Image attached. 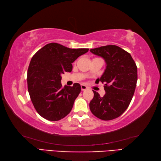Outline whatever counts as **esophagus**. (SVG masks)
<instances>
[{
	"instance_id": "esophagus-1",
	"label": "esophagus",
	"mask_w": 161,
	"mask_h": 161,
	"mask_svg": "<svg viewBox=\"0 0 161 161\" xmlns=\"http://www.w3.org/2000/svg\"><path fill=\"white\" fill-rule=\"evenodd\" d=\"M87 89H88V87H87L86 85H84V84H81V91H85Z\"/></svg>"
}]
</instances>
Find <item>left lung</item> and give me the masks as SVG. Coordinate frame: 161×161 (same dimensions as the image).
<instances>
[{
    "instance_id": "8db88e82",
    "label": "left lung",
    "mask_w": 161,
    "mask_h": 161,
    "mask_svg": "<svg viewBox=\"0 0 161 161\" xmlns=\"http://www.w3.org/2000/svg\"><path fill=\"white\" fill-rule=\"evenodd\" d=\"M90 52L104 59V72L96 83H104L106 94L101 97L93 91L89 108L95 116L103 121L118 118L129 107L138 80L137 67L130 54L116 45L91 49Z\"/></svg>"
}]
</instances>
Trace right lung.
I'll use <instances>...</instances> for the list:
<instances>
[{"instance_id": "obj_1", "label": "right lung", "mask_w": 161, "mask_h": 161, "mask_svg": "<svg viewBox=\"0 0 161 161\" xmlns=\"http://www.w3.org/2000/svg\"><path fill=\"white\" fill-rule=\"evenodd\" d=\"M87 48L71 49L58 43L45 45L32 57L28 70V89L37 112L49 121H59L69 114L81 92L80 84L62 86V75L70 72L72 62Z\"/></svg>"}]
</instances>
